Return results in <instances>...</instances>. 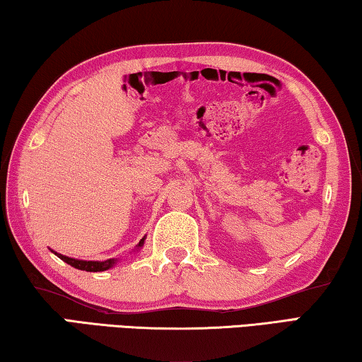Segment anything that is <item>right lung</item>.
<instances>
[{
    "label": "right lung",
    "mask_w": 362,
    "mask_h": 362,
    "mask_svg": "<svg viewBox=\"0 0 362 362\" xmlns=\"http://www.w3.org/2000/svg\"><path fill=\"white\" fill-rule=\"evenodd\" d=\"M144 239H146V237H142V239L139 240L138 247L144 245ZM51 252H52V250H51ZM52 253L57 255V257L61 258L62 262H65V263L70 264V266H74V268L81 269V271H90V272H100V271L110 269L112 266H115L117 262H118V259H114V258L105 259V262H85V259L69 258V257H65V255H61V253H57V252H52Z\"/></svg>",
    "instance_id": "1"
}]
</instances>
